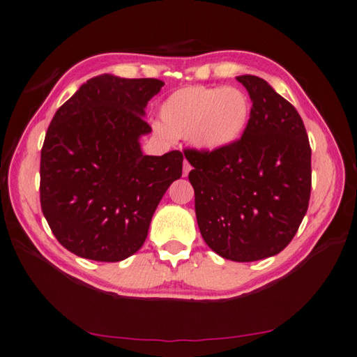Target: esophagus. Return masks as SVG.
Listing matches in <instances>:
<instances>
[{
  "label": "esophagus",
  "instance_id": "obj_1",
  "mask_svg": "<svg viewBox=\"0 0 357 357\" xmlns=\"http://www.w3.org/2000/svg\"><path fill=\"white\" fill-rule=\"evenodd\" d=\"M191 169H192V166L185 160V163H183V176L188 177V174H189V171H191Z\"/></svg>",
  "mask_w": 357,
  "mask_h": 357
}]
</instances>
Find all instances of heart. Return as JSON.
Returning <instances> with one entry per match:
<instances>
[{
  "label": "heart",
  "mask_w": 357,
  "mask_h": 357,
  "mask_svg": "<svg viewBox=\"0 0 357 357\" xmlns=\"http://www.w3.org/2000/svg\"><path fill=\"white\" fill-rule=\"evenodd\" d=\"M252 116L248 94L236 86H183L163 100L158 132L191 139L204 153H220L243 139Z\"/></svg>",
  "instance_id": "heart-1"
}]
</instances>
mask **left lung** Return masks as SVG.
I'll return each mask as SVG.
<instances>
[{
    "instance_id": "1",
    "label": "left lung",
    "mask_w": 357,
    "mask_h": 357,
    "mask_svg": "<svg viewBox=\"0 0 357 357\" xmlns=\"http://www.w3.org/2000/svg\"><path fill=\"white\" fill-rule=\"evenodd\" d=\"M252 100L243 139L220 153L188 149L189 181L203 240L238 263L280 253L303 221L312 189V149L303 119L264 79L236 76Z\"/></svg>"
}]
</instances>
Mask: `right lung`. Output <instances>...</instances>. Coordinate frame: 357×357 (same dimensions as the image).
<instances>
[{
  "label": "right lung",
  "instance_id": "right-lung-1",
  "mask_svg": "<svg viewBox=\"0 0 357 357\" xmlns=\"http://www.w3.org/2000/svg\"><path fill=\"white\" fill-rule=\"evenodd\" d=\"M158 79L91 77L54 113L41 149V209L77 257L117 263L144 245L157 204L181 177L183 154L145 155L148 100Z\"/></svg>",
  "mask_w": 357,
  "mask_h": 357
}]
</instances>
